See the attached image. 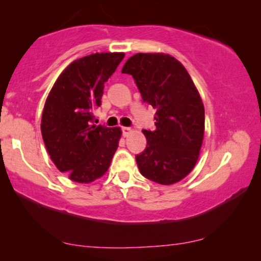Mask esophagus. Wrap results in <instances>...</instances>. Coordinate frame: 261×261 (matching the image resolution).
I'll return each instance as SVG.
<instances>
[{
  "mask_svg": "<svg viewBox=\"0 0 261 261\" xmlns=\"http://www.w3.org/2000/svg\"><path fill=\"white\" fill-rule=\"evenodd\" d=\"M132 132V129L129 127H122V134H123V137H127L128 134H129Z\"/></svg>",
  "mask_w": 261,
  "mask_h": 261,
  "instance_id": "34e87169",
  "label": "esophagus"
}]
</instances>
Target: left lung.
I'll list each match as a JSON object with an SVG mask.
<instances>
[{
  "instance_id": "8db88e82",
  "label": "left lung",
  "mask_w": 261,
  "mask_h": 261,
  "mask_svg": "<svg viewBox=\"0 0 261 261\" xmlns=\"http://www.w3.org/2000/svg\"><path fill=\"white\" fill-rule=\"evenodd\" d=\"M134 78L142 101L155 112V129H144L147 146L135 155L141 174L170 185L197 163L204 135V107L185 67L164 53H138L122 67Z\"/></svg>"
}]
</instances>
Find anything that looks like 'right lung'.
Wrapping results in <instances>:
<instances>
[{
	"label": "right lung",
	"instance_id": "obj_1",
	"mask_svg": "<svg viewBox=\"0 0 261 261\" xmlns=\"http://www.w3.org/2000/svg\"><path fill=\"white\" fill-rule=\"evenodd\" d=\"M124 53H95L74 60L49 91L41 134L52 162L71 180L90 183L107 172L119 146L121 129L92 124L105 83Z\"/></svg>",
	"mask_w": 261,
	"mask_h": 261
}]
</instances>
